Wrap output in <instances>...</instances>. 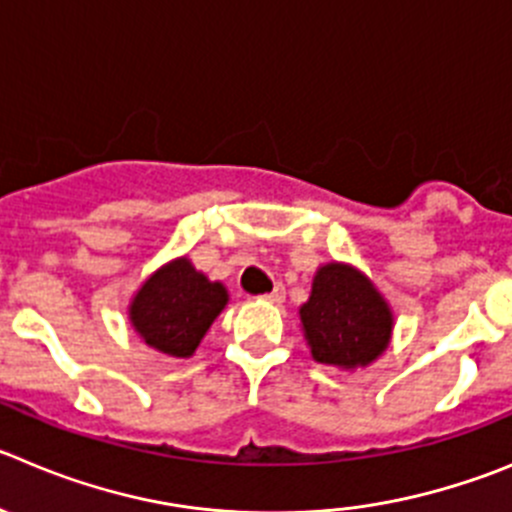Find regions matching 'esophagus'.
I'll list each match as a JSON object with an SVG mask.
<instances>
[{
  "mask_svg": "<svg viewBox=\"0 0 512 512\" xmlns=\"http://www.w3.org/2000/svg\"><path fill=\"white\" fill-rule=\"evenodd\" d=\"M262 300H267V303H275V305H280L285 300V288L283 285H278V288L272 290V293H267V295H262Z\"/></svg>",
  "mask_w": 512,
  "mask_h": 512,
  "instance_id": "esophagus-1",
  "label": "esophagus"
}]
</instances>
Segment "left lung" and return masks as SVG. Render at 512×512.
<instances>
[{
    "mask_svg": "<svg viewBox=\"0 0 512 512\" xmlns=\"http://www.w3.org/2000/svg\"><path fill=\"white\" fill-rule=\"evenodd\" d=\"M313 361L341 371L366 369L389 348L394 310L374 280L351 262L315 270L310 298L298 308Z\"/></svg>",
    "mask_w": 512,
    "mask_h": 512,
    "instance_id": "8db88e82",
    "label": "left lung"
}]
</instances>
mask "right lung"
<instances>
[{
  "instance_id": "obj_1",
  "label": "right lung",
  "mask_w": 512,
  "mask_h": 512,
  "mask_svg": "<svg viewBox=\"0 0 512 512\" xmlns=\"http://www.w3.org/2000/svg\"><path fill=\"white\" fill-rule=\"evenodd\" d=\"M227 303V288L181 255L143 280L128 303V321L151 351L191 358Z\"/></svg>"
}]
</instances>
